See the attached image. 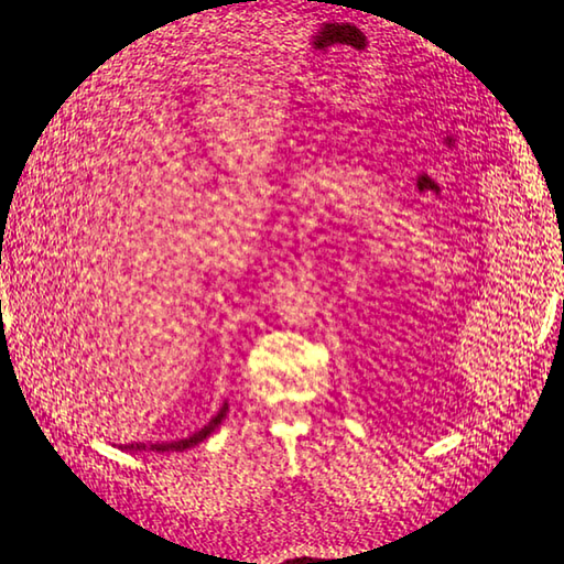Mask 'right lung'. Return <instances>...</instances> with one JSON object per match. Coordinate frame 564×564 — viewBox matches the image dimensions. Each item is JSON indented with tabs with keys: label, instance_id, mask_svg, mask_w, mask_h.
Returning <instances> with one entry per match:
<instances>
[{
	"label": "right lung",
	"instance_id": "add662e5",
	"mask_svg": "<svg viewBox=\"0 0 564 564\" xmlns=\"http://www.w3.org/2000/svg\"><path fill=\"white\" fill-rule=\"evenodd\" d=\"M227 410H230V406H227V402H223V406H220V412L218 414H215L213 419H210V422L206 424V426H203L200 431H196V434H191L188 438H178V441H170V443H150V446H145V443H128V451H154V453H170V451H186V448H194L196 446V443H200L203 438H208L210 434H213V431L215 429H218L220 426V422H223V419L227 416Z\"/></svg>",
	"mask_w": 564,
	"mask_h": 564
}]
</instances>
